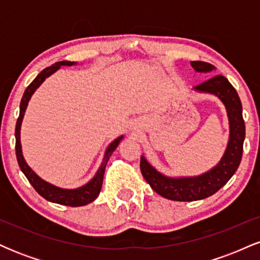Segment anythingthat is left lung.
Here are the masks:
<instances>
[{
  "instance_id": "8db88e82",
  "label": "left lung",
  "mask_w": 260,
  "mask_h": 260,
  "mask_svg": "<svg viewBox=\"0 0 260 260\" xmlns=\"http://www.w3.org/2000/svg\"><path fill=\"white\" fill-rule=\"evenodd\" d=\"M190 66L196 72L207 73L215 70L213 64L203 61H192ZM194 90L214 94L222 101L228 111L230 123L229 144L215 168L194 177H168L156 171L144 156L140 157V171L143 177L157 194L170 201L193 202L213 196L228 183L242 159L246 126L242 116V104L236 89L225 77L219 74L194 86Z\"/></svg>"
}]
</instances>
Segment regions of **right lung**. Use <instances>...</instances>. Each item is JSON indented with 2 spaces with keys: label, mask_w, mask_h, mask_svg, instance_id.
<instances>
[{
  "label": "right lung",
  "mask_w": 260,
  "mask_h": 260,
  "mask_svg": "<svg viewBox=\"0 0 260 260\" xmlns=\"http://www.w3.org/2000/svg\"><path fill=\"white\" fill-rule=\"evenodd\" d=\"M73 64H76V62H71V61L56 62L55 64L50 66V67H46L44 71H41V72L37 76V78L32 80L30 84H29L28 88L25 89L24 94H23L22 101H20L19 117H18L17 124H16V155H17L18 165H19L22 172L25 175V177L28 178V181L30 182V184L34 187V189L37 190L43 198H45L49 202L57 203V204L68 205V207H82V205L89 204V203L95 201V199L98 198V196H99L101 186H103L104 174H105V168H106L107 161H109L110 156H111V154L113 153V150H115V149L117 148V145L120 144V142L122 140V138H123V136L118 137L117 139L113 140L111 144L107 147L105 155H104L103 162H101L100 168L98 170V172L95 174L94 177H92L88 183L84 184V186L76 188V189H64V188L56 187L53 186V184L49 183V182L41 180V178L39 177V176L35 174V172L32 171L28 165H26L24 157H23V154H22V145H20V126H22L24 112L26 110V106H28L29 100H30L31 95L34 94V91L41 85V83H43L47 77H50L52 73H55L61 66H73Z\"/></svg>",
  "instance_id": "obj_1"
}]
</instances>
